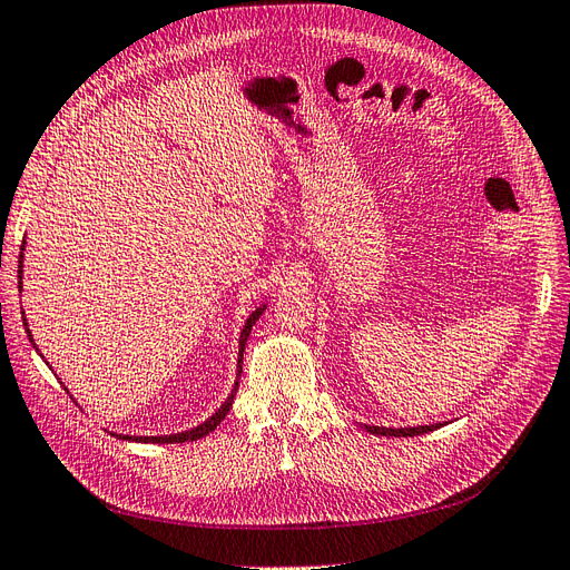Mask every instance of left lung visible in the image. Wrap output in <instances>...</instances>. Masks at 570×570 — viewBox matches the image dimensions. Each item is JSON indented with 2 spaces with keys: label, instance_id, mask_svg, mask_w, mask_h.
I'll list each match as a JSON object with an SVG mask.
<instances>
[{
  "label": "left lung",
  "instance_id": "8db88e82",
  "mask_svg": "<svg viewBox=\"0 0 570 570\" xmlns=\"http://www.w3.org/2000/svg\"><path fill=\"white\" fill-rule=\"evenodd\" d=\"M364 429L374 433V435H395V438H407V435H424L429 431H435L440 429V424H431V426H410V429H385V426H370L364 424Z\"/></svg>",
  "mask_w": 570,
  "mask_h": 570
}]
</instances>
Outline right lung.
<instances>
[{
    "instance_id": "add662e5",
    "label": "right lung",
    "mask_w": 570,
    "mask_h": 570,
    "mask_svg": "<svg viewBox=\"0 0 570 570\" xmlns=\"http://www.w3.org/2000/svg\"><path fill=\"white\" fill-rule=\"evenodd\" d=\"M23 250H26V238H23V246H21V258H18V291H23V258H26ZM265 309H267V303L261 305V307H255V309L250 312V315H248L244 328H242V336H238V362H236V381H234V389H232V393L227 395V400L223 402V405H219V407L215 410V414H210L206 421H200L198 426H194V429H189V431H181V433H170V435H122V433H111V435H116V438H120V440H130V443H154V445L158 443V445H168V443H191V440L206 438L210 431H215V429L219 426V421H223V419L227 416V412H229V407H232L236 389H238V379H242V364H244V347H246V341H248V336H250L253 324L261 320V315H263ZM23 324H26L28 338L32 341V332L28 328L26 312H23ZM32 347L40 353V347L35 345V341H32ZM40 357H45V355L40 353ZM45 362H47V360H45ZM47 364H49V362H47ZM63 389H66V385H63ZM66 391H68V389H66Z\"/></svg>"
}]
</instances>
